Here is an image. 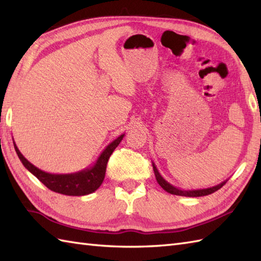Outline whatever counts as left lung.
Returning a JSON list of instances; mask_svg holds the SVG:
<instances>
[{
  "instance_id": "left-lung-1",
  "label": "left lung",
  "mask_w": 261,
  "mask_h": 261,
  "mask_svg": "<svg viewBox=\"0 0 261 261\" xmlns=\"http://www.w3.org/2000/svg\"><path fill=\"white\" fill-rule=\"evenodd\" d=\"M152 168L154 171V176H156V179L158 181V184L162 186L164 190L167 192L173 194V195H178V196H187V197H198V196H205V195H210V194H212L214 192H216L218 190H220L221 187H222L228 179L220 182L219 185H215L213 187H208V188H202V190H180L178 187H175L166 180L164 177L159 174V171L156 167V165L152 163Z\"/></svg>"
}]
</instances>
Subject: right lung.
<instances>
[{
    "label": "right lung",
    "mask_w": 261,
    "mask_h": 261,
    "mask_svg": "<svg viewBox=\"0 0 261 261\" xmlns=\"http://www.w3.org/2000/svg\"><path fill=\"white\" fill-rule=\"evenodd\" d=\"M123 137L124 135H121L114 141L111 142L110 145H108L107 148L99 154L96 162L91 167H87L81 171H76V173L71 174L46 173V171L37 168L30 162H28L23 157V154L20 152L14 141L13 145L16 154H18V157L20 158L21 163L23 164L24 167L32 175H35L49 190L59 194H64V195L84 196L95 192L101 186L105 177L109 158L114 151V149L119 146L121 140L123 139Z\"/></svg>",
    "instance_id": "right-lung-1"
}]
</instances>
